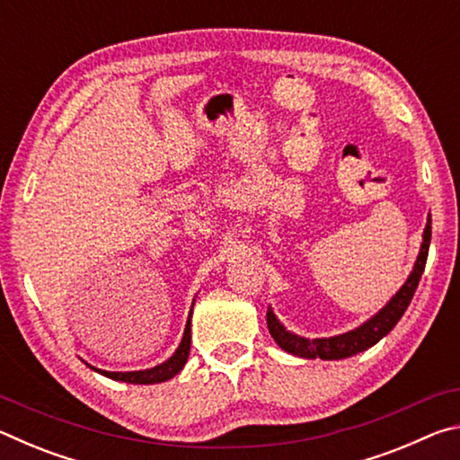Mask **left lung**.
Returning <instances> with one entry per match:
<instances>
[{
    "label": "left lung",
    "mask_w": 460,
    "mask_h": 460,
    "mask_svg": "<svg viewBox=\"0 0 460 460\" xmlns=\"http://www.w3.org/2000/svg\"><path fill=\"white\" fill-rule=\"evenodd\" d=\"M430 219L426 223L424 229V241H422V249H420V255L416 260V266L411 270V274L408 278V282L402 286V290L389 300V305L381 310L379 314L371 318L369 323H365L359 329H355L351 332L339 334V337H331V339H313L308 341L305 337H298V334L288 332L282 324L278 323V318L274 316L271 310H268V329L270 334L274 337L284 351L298 355V357H306V359H345V357H351L365 351L376 345L377 341H381L385 334L394 329L402 314L406 313V308L410 306L411 298H414V292L418 288L420 278H422V271L426 268V260H428V247H430V237H432V227H430Z\"/></svg>",
    "instance_id": "obj_1"
}]
</instances>
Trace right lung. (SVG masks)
<instances>
[{"mask_svg": "<svg viewBox=\"0 0 460 460\" xmlns=\"http://www.w3.org/2000/svg\"><path fill=\"white\" fill-rule=\"evenodd\" d=\"M192 314V310H190ZM189 353H190V316H189V323H186V329H184V337L181 347L176 349V353L170 357L168 361H164L158 367H152V369H146V371H101L95 367H89L99 371L101 376L105 377H111V379H118V381H128V384H139V385H147V384H162V381H166L170 377H174L176 373H181V369L184 367L186 359H189Z\"/></svg>", "mask_w": 460, "mask_h": 460, "instance_id": "add662e5", "label": "right lung"}]
</instances>
